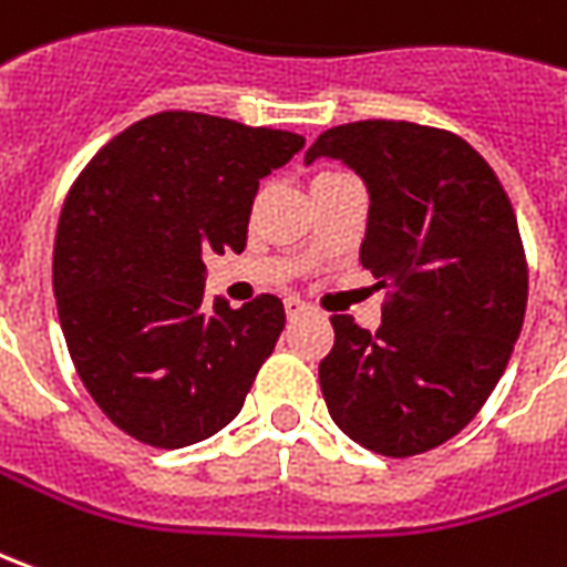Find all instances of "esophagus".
I'll use <instances>...</instances> for the list:
<instances>
[{"mask_svg":"<svg viewBox=\"0 0 567 567\" xmlns=\"http://www.w3.org/2000/svg\"><path fill=\"white\" fill-rule=\"evenodd\" d=\"M310 310L300 297H285V312H288V319H295V316H303V312Z\"/></svg>","mask_w":567,"mask_h":567,"instance_id":"obj_1","label":"esophagus"}]
</instances>
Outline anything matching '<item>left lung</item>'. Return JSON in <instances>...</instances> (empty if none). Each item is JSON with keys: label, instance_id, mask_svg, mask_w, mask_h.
<instances>
[{"label": "left lung", "instance_id": "1", "mask_svg": "<svg viewBox=\"0 0 567 567\" xmlns=\"http://www.w3.org/2000/svg\"><path fill=\"white\" fill-rule=\"evenodd\" d=\"M338 159L368 189L359 260L393 297L371 334L334 316L324 405L352 442L411 457L457 435L513 355L528 270L513 205L463 137L368 118L328 128L303 162Z\"/></svg>", "mask_w": 567, "mask_h": 567}]
</instances>
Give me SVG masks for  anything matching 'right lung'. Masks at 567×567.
<instances>
[{
    "label": "right lung",
    "mask_w": 567,
    "mask_h": 567,
    "mask_svg": "<svg viewBox=\"0 0 567 567\" xmlns=\"http://www.w3.org/2000/svg\"><path fill=\"white\" fill-rule=\"evenodd\" d=\"M303 137L156 113L113 137L66 196L54 239L63 338L91 399L153 449L224 430L285 328L279 297L205 307V255L243 251L260 181Z\"/></svg>",
    "instance_id": "right-lung-1"
}]
</instances>
